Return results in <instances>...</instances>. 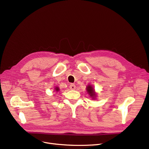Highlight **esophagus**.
<instances>
[{
    "mask_svg": "<svg viewBox=\"0 0 149 149\" xmlns=\"http://www.w3.org/2000/svg\"><path fill=\"white\" fill-rule=\"evenodd\" d=\"M75 88H76L75 85L74 84H70V86H69V88L71 90H74L75 89Z\"/></svg>",
    "mask_w": 149,
    "mask_h": 149,
    "instance_id": "1",
    "label": "esophagus"
}]
</instances>
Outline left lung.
Segmentation results:
<instances>
[{
	"label": "left lung",
	"instance_id": "8db88e82",
	"mask_svg": "<svg viewBox=\"0 0 149 149\" xmlns=\"http://www.w3.org/2000/svg\"><path fill=\"white\" fill-rule=\"evenodd\" d=\"M86 90H87L88 93H89V95H90V97H92V99H95V97H97V94H96V93H95L94 89H93V88L92 86L91 85H88L87 86Z\"/></svg>",
	"mask_w": 149,
	"mask_h": 149
}]
</instances>
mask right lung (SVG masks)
<instances>
[{"instance_id": "1", "label": "right lung", "mask_w": 149, "mask_h": 149, "mask_svg": "<svg viewBox=\"0 0 149 149\" xmlns=\"http://www.w3.org/2000/svg\"><path fill=\"white\" fill-rule=\"evenodd\" d=\"M55 90H56V92H58L59 90H60V89H59L58 87H56V88H55Z\"/></svg>"}]
</instances>
